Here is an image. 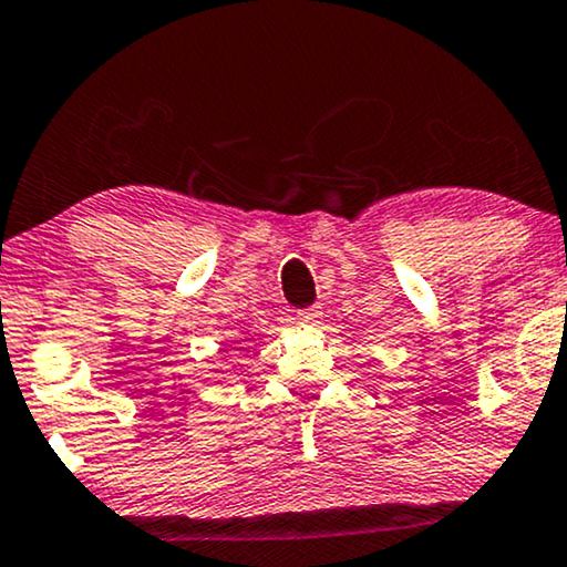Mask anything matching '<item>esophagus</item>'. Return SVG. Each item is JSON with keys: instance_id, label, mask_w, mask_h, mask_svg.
<instances>
[{"instance_id": "34e87169", "label": "esophagus", "mask_w": 567, "mask_h": 567, "mask_svg": "<svg viewBox=\"0 0 567 567\" xmlns=\"http://www.w3.org/2000/svg\"><path fill=\"white\" fill-rule=\"evenodd\" d=\"M318 318H320V312L312 310V307H307V310H299V312H297V320H299V323H302V326L318 323Z\"/></svg>"}]
</instances>
